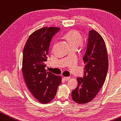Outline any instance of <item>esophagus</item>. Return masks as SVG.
Wrapping results in <instances>:
<instances>
[{
	"mask_svg": "<svg viewBox=\"0 0 121 121\" xmlns=\"http://www.w3.org/2000/svg\"><path fill=\"white\" fill-rule=\"evenodd\" d=\"M70 78H71L70 77H64V80H65V81H69V80L70 79Z\"/></svg>",
	"mask_w": 121,
	"mask_h": 121,
	"instance_id": "esophagus-1",
	"label": "esophagus"
}]
</instances>
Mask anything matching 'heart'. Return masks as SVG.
Returning a JSON list of instances; mask_svg holds the SVG:
<instances>
[{
	"instance_id": "heart-1",
	"label": "heart",
	"mask_w": 121,
	"mask_h": 121,
	"mask_svg": "<svg viewBox=\"0 0 121 121\" xmlns=\"http://www.w3.org/2000/svg\"><path fill=\"white\" fill-rule=\"evenodd\" d=\"M64 38L68 41L71 48H77L80 46L83 48L85 45V42L82 40V37L78 31L71 30L64 35Z\"/></svg>"
}]
</instances>
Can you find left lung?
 Returning a JSON list of instances; mask_svg holds the SVG:
<instances>
[{
	"label": "left lung",
	"instance_id": "left-lung-1",
	"mask_svg": "<svg viewBox=\"0 0 121 121\" xmlns=\"http://www.w3.org/2000/svg\"><path fill=\"white\" fill-rule=\"evenodd\" d=\"M86 50L83 57L84 75L77 78L78 86L71 97L78 104H86L95 97L105 81L108 57L105 42L96 30L89 31Z\"/></svg>",
	"mask_w": 121,
	"mask_h": 121
}]
</instances>
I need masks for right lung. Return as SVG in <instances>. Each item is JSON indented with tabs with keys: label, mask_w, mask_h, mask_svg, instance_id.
I'll return each instance as SVG.
<instances>
[{
	"label": "right lung",
	"mask_w": 121,
	"mask_h": 121,
	"mask_svg": "<svg viewBox=\"0 0 121 121\" xmlns=\"http://www.w3.org/2000/svg\"><path fill=\"white\" fill-rule=\"evenodd\" d=\"M60 28L45 27L32 33L23 50L22 73L27 86L40 103L47 104L56 94L61 77L47 71L45 61L52 37Z\"/></svg>",
	"instance_id": "add662e5"
}]
</instances>
